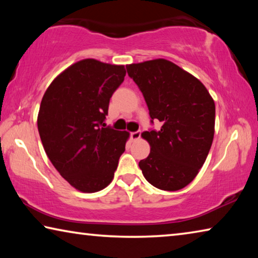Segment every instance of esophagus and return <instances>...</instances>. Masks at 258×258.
I'll return each instance as SVG.
<instances>
[{
  "mask_svg": "<svg viewBox=\"0 0 258 258\" xmlns=\"http://www.w3.org/2000/svg\"><path fill=\"white\" fill-rule=\"evenodd\" d=\"M140 138H141V131H137V132H132L131 133V139L133 140H139Z\"/></svg>",
  "mask_w": 258,
  "mask_h": 258,
  "instance_id": "1",
  "label": "esophagus"
}]
</instances>
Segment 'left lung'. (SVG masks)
Here are the masks:
<instances>
[{
	"mask_svg": "<svg viewBox=\"0 0 258 258\" xmlns=\"http://www.w3.org/2000/svg\"><path fill=\"white\" fill-rule=\"evenodd\" d=\"M139 86L159 131L142 133L151 147L139 166L146 180L160 190L176 191L197 176L211 149L215 103L206 87L175 63L155 59L126 66Z\"/></svg>",
	"mask_w": 258,
	"mask_h": 258,
	"instance_id": "8db88e82",
	"label": "left lung"
}]
</instances>
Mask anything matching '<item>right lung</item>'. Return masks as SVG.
Listing matches in <instances>:
<instances>
[{"label": "right lung", "instance_id": "1", "mask_svg": "<svg viewBox=\"0 0 258 258\" xmlns=\"http://www.w3.org/2000/svg\"><path fill=\"white\" fill-rule=\"evenodd\" d=\"M124 66L84 59L60 74L43 95L37 127L60 175L82 192L112 181L130 133L106 126L109 101L124 82Z\"/></svg>", "mask_w": 258, "mask_h": 258}]
</instances>
